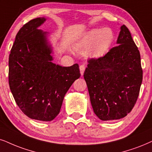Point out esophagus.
I'll use <instances>...</instances> for the list:
<instances>
[{"mask_svg":"<svg viewBox=\"0 0 152 152\" xmlns=\"http://www.w3.org/2000/svg\"><path fill=\"white\" fill-rule=\"evenodd\" d=\"M79 69H80V74H81V76H83V75L84 71H85V69H86V66H84L83 64H81V65H80V66H79Z\"/></svg>","mask_w":152,"mask_h":152,"instance_id":"esophagus-1","label":"esophagus"}]
</instances>
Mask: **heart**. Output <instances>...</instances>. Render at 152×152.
<instances>
[{"instance_id":"obj_1","label":"heart","mask_w":152,"mask_h":152,"mask_svg":"<svg viewBox=\"0 0 152 152\" xmlns=\"http://www.w3.org/2000/svg\"><path fill=\"white\" fill-rule=\"evenodd\" d=\"M114 41V34L111 28H98L88 31L78 40L77 46L88 50V55L94 58L104 56Z\"/></svg>"}]
</instances>
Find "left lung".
Segmentation results:
<instances>
[{"label": "left lung", "mask_w": 152, "mask_h": 152, "mask_svg": "<svg viewBox=\"0 0 152 152\" xmlns=\"http://www.w3.org/2000/svg\"><path fill=\"white\" fill-rule=\"evenodd\" d=\"M117 45L104 56L90 59L83 75L94 113L102 121L127 116L137 102L142 82L140 51L124 24Z\"/></svg>", "instance_id": "8db88e82"}]
</instances>
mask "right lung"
Here are the masks:
<instances>
[{"instance_id":"obj_1","label":"right lung","mask_w":152,"mask_h":152,"mask_svg":"<svg viewBox=\"0 0 152 152\" xmlns=\"http://www.w3.org/2000/svg\"><path fill=\"white\" fill-rule=\"evenodd\" d=\"M34 19L19 30L9 55V86L17 106L30 118L50 121L60 111L67 90L80 76L79 66L52 62L46 32Z\"/></svg>"}]
</instances>
